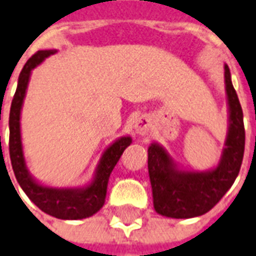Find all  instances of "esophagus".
<instances>
[{"label": "esophagus", "mask_w": 256, "mask_h": 256, "mask_svg": "<svg viewBox=\"0 0 256 256\" xmlns=\"http://www.w3.org/2000/svg\"><path fill=\"white\" fill-rule=\"evenodd\" d=\"M148 122H149V120H146V118H140L136 124V132H140V134H145L146 130H148Z\"/></svg>", "instance_id": "obj_1"}]
</instances>
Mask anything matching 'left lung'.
Wrapping results in <instances>:
<instances>
[{
    "instance_id": "1",
    "label": "left lung",
    "mask_w": 256,
    "mask_h": 256,
    "mask_svg": "<svg viewBox=\"0 0 256 256\" xmlns=\"http://www.w3.org/2000/svg\"><path fill=\"white\" fill-rule=\"evenodd\" d=\"M226 90L230 106V130L222 160L214 170H177L161 146L148 149V169L153 189L154 210L160 214L189 219L206 214L222 200L239 174L244 154L246 132L243 111L231 82L228 66L224 67Z\"/></svg>"
}]
</instances>
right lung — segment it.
<instances>
[{"label": "right lung", "mask_w": 256, "mask_h": 256, "mask_svg": "<svg viewBox=\"0 0 256 256\" xmlns=\"http://www.w3.org/2000/svg\"><path fill=\"white\" fill-rule=\"evenodd\" d=\"M52 54H54V50L36 52L26 62L22 71L20 74L18 84H17L13 100H12L10 114H9V130H10L9 132V154H10L12 168H13L20 186L42 212L54 216L58 219H84L91 214H96L104 204L110 173L112 172L116 162L120 161L124 150L132 144V138L124 136L114 142L104 152L100 164L98 166L95 180L92 184L86 188H46V186L38 185L33 180L26 170L24 156H22L21 134H20V112H21V106H22V100H24L30 71Z\"/></svg>", "instance_id": "add662e5"}]
</instances>
